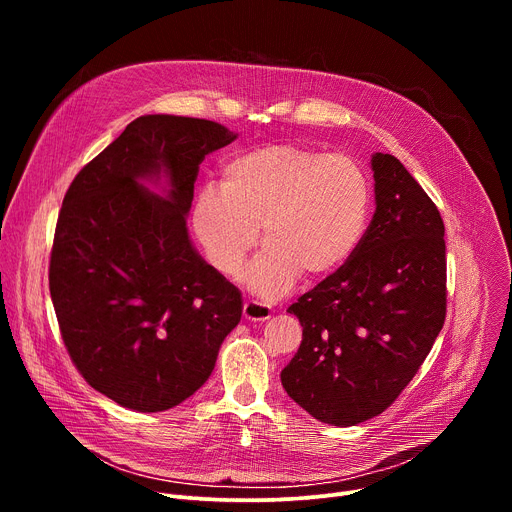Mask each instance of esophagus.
Wrapping results in <instances>:
<instances>
[{
    "mask_svg": "<svg viewBox=\"0 0 512 512\" xmlns=\"http://www.w3.org/2000/svg\"><path fill=\"white\" fill-rule=\"evenodd\" d=\"M243 316L245 320L249 322H265L271 318V310L263 304V302H257V300H247L243 304Z\"/></svg>",
    "mask_w": 512,
    "mask_h": 512,
    "instance_id": "obj_1",
    "label": "esophagus"
}]
</instances>
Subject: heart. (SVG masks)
I'll list each match as a JSON object with an SVG mask.
<instances>
[{
    "label": "heart",
    "mask_w": 512,
    "mask_h": 512,
    "mask_svg": "<svg viewBox=\"0 0 512 512\" xmlns=\"http://www.w3.org/2000/svg\"><path fill=\"white\" fill-rule=\"evenodd\" d=\"M373 212L369 174L346 154L296 143H271L233 156L223 188L206 184L192 208V227L208 261L235 275L257 247L265 253L247 271L263 298L298 281L340 271L367 237Z\"/></svg>",
    "instance_id": "heart-1"
}]
</instances>
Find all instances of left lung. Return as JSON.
<instances>
[{
    "mask_svg": "<svg viewBox=\"0 0 512 512\" xmlns=\"http://www.w3.org/2000/svg\"><path fill=\"white\" fill-rule=\"evenodd\" d=\"M377 210L356 255L287 308L302 344L285 393L322 423L367 421L401 395L446 320L444 221L391 154H375Z\"/></svg>",
    "mask_w": 512,
    "mask_h": 512,
    "instance_id": "1",
    "label": "left lung"
}]
</instances>
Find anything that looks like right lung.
Listing matches in <instances>:
<instances>
[{
  "label": "right lung",
  "instance_id": "obj_1",
  "mask_svg": "<svg viewBox=\"0 0 512 512\" xmlns=\"http://www.w3.org/2000/svg\"><path fill=\"white\" fill-rule=\"evenodd\" d=\"M235 137L206 119L143 115L64 194L48 269L60 336L83 379L121 407L156 413L194 395L241 320V291L186 231L204 156ZM162 171L166 197L140 184Z\"/></svg>",
  "mask_w": 512,
  "mask_h": 512
}]
</instances>
